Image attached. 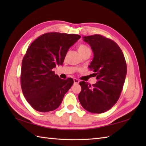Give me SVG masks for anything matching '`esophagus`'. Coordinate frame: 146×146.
Returning <instances> with one entry per match:
<instances>
[{"label": "esophagus", "mask_w": 146, "mask_h": 146, "mask_svg": "<svg viewBox=\"0 0 146 146\" xmlns=\"http://www.w3.org/2000/svg\"><path fill=\"white\" fill-rule=\"evenodd\" d=\"M73 82H74V83H75V84H78L79 82H80L79 80L78 79H76V78H74Z\"/></svg>", "instance_id": "1"}]
</instances>
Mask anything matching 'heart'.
<instances>
[{"mask_svg": "<svg viewBox=\"0 0 146 146\" xmlns=\"http://www.w3.org/2000/svg\"><path fill=\"white\" fill-rule=\"evenodd\" d=\"M88 49H90L87 47V46L84 45V44H80L78 47V51L80 54H82V52H85L86 50H88Z\"/></svg>", "mask_w": 146, "mask_h": 146, "instance_id": "obj_1", "label": "heart"}]
</instances>
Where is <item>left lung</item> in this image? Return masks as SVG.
Segmentation results:
<instances>
[{
  "mask_svg": "<svg viewBox=\"0 0 146 146\" xmlns=\"http://www.w3.org/2000/svg\"><path fill=\"white\" fill-rule=\"evenodd\" d=\"M83 39L94 52L88 68L94 72L97 82L91 86L80 82L82 91L78 99L86 110L104 113L119 100L127 74L125 60L121 49L112 40L99 35L84 36Z\"/></svg>",
  "mask_w": 146,
  "mask_h": 146,
  "instance_id": "obj_1",
  "label": "left lung"
}]
</instances>
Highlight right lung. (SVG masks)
Masks as SVG:
<instances>
[{
	"instance_id": "1",
	"label": "right lung",
	"mask_w": 146,
	"mask_h": 146,
	"mask_svg": "<svg viewBox=\"0 0 146 146\" xmlns=\"http://www.w3.org/2000/svg\"><path fill=\"white\" fill-rule=\"evenodd\" d=\"M81 36L49 33L39 36L30 45L22 61L21 88L27 102L37 111L56 109L73 80H63L52 69L62 64L68 49Z\"/></svg>"
}]
</instances>
